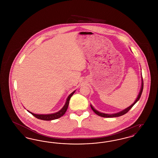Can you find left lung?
<instances>
[{
	"label": "left lung",
	"instance_id": "8db88e82",
	"mask_svg": "<svg viewBox=\"0 0 158 158\" xmlns=\"http://www.w3.org/2000/svg\"><path fill=\"white\" fill-rule=\"evenodd\" d=\"M143 78H142V87H141V89H140V92H139V95H138V97H137V99H135V102L132 104V105H130L129 107H128L126 109H125V110H124L123 111H120V112H119V113H115V114H104V113H100V112H98V111H97L96 110H95L94 108V107L92 106V105H90V107H91V108H92V110H93V111L94 112V113H95L96 114H97L99 116H101V117H107V118H110V117H120V116H121V115H124V114H126V113H127L128 111L133 106V105L135 104V103L139 100V99L140 98V97H141V95H142V92H143Z\"/></svg>",
	"mask_w": 158,
	"mask_h": 158
}]
</instances>
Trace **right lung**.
I'll return each instance as SVG.
<instances>
[{"label": "right lung", "instance_id": "right-lung-1", "mask_svg": "<svg viewBox=\"0 0 158 158\" xmlns=\"http://www.w3.org/2000/svg\"><path fill=\"white\" fill-rule=\"evenodd\" d=\"M75 90L73 91L72 94H70L68 98H67V101L66 102V104L65 105H64V106L61 109V110H60L59 111H58L57 113H54V114H34V113H31L30 111H28L29 113H31L32 115H34L35 117H36L37 118H38L40 120H46V121H50L53 120H56V119H57L61 117V116H63L65 113L67 111V109H68V106L69 104V101H70V99L72 97V96L73 95V94L75 93Z\"/></svg>", "mask_w": 158, "mask_h": 158}]
</instances>
